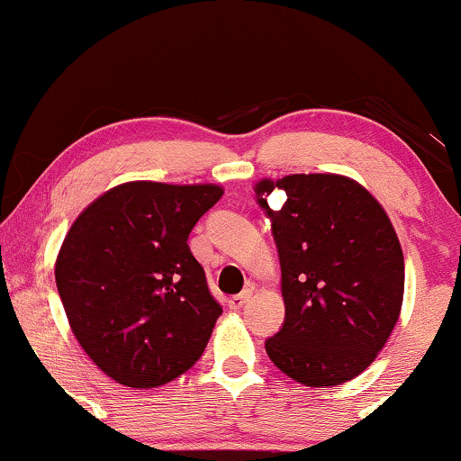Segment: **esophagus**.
I'll return each instance as SVG.
<instances>
[{
    "instance_id": "obj_1",
    "label": "esophagus",
    "mask_w": 461,
    "mask_h": 461,
    "mask_svg": "<svg viewBox=\"0 0 461 461\" xmlns=\"http://www.w3.org/2000/svg\"><path fill=\"white\" fill-rule=\"evenodd\" d=\"M249 298H251V289H245V292L232 295L229 300V308L230 311H241V308L249 302Z\"/></svg>"
}]
</instances>
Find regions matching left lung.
<instances>
[{"label":"left lung","mask_w":461,"mask_h":461,"mask_svg":"<svg viewBox=\"0 0 461 461\" xmlns=\"http://www.w3.org/2000/svg\"><path fill=\"white\" fill-rule=\"evenodd\" d=\"M281 190V208L267 197ZM281 262L285 321L267 352L306 386H338L367 369L402 304L405 262L382 205L355 180L294 174L256 185Z\"/></svg>","instance_id":"obj_1"}]
</instances>
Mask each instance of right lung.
Masks as SVG:
<instances>
[{"instance_id":"right-lung-1","label":"right lung","mask_w":461,"mask_h":461,"mask_svg":"<svg viewBox=\"0 0 461 461\" xmlns=\"http://www.w3.org/2000/svg\"><path fill=\"white\" fill-rule=\"evenodd\" d=\"M222 197L213 185L128 182L75 220L56 287L87 357L130 388H155L203 355L222 306L188 248Z\"/></svg>"}]
</instances>
